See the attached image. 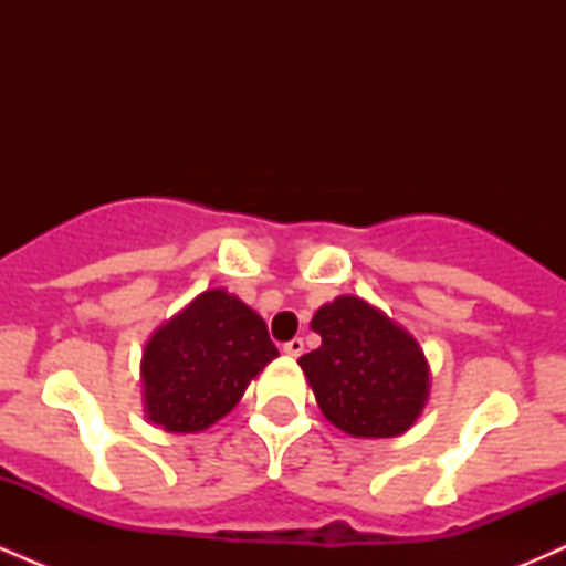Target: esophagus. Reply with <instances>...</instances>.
Masks as SVG:
<instances>
[{
	"label": "esophagus",
	"instance_id": "34e87169",
	"mask_svg": "<svg viewBox=\"0 0 566 566\" xmlns=\"http://www.w3.org/2000/svg\"><path fill=\"white\" fill-rule=\"evenodd\" d=\"M282 350H284V354H287V356H292V359H297V356L303 354V340H301V337H295V340L284 343Z\"/></svg>",
	"mask_w": 566,
	"mask_h": 566
}]
</instances>
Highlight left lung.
<instances>
[{
    "instance_id": "left-lung-1",
    "label": "left lung",
    "mask_w": 566,
    "mask_h": 566,
    "mask_svg": "<svg viewBox=\"0 0 566 566\" xmlns=\"http://www.w3.org/2000/svg\"><path fill=\"white\" fill-rule=\"evenodd\" d=\"M322 346L297 359L322 415L354 439L412 428L431 394V367L401 324L359 295H337L311 319Z\"/></svg>"
}]
</instances>
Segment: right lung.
Returning a JSON list of instances; mask_svg holds the SVG:
<instances>
[{"instance_id":"right-lung-1","label":"right lung","mask_w":566,"mask_h":566,"mask_svg":"<svg viewBox=\"0 0 566 566\" xmlns=\"http://www.w3.org/2000/svg\"><path fill=\"white\" fill-rule=\"evenodd\" d=\"M279 350L263 316L229 290H205L146 340L143 415L170 433H199L239 405Z\"/></svg>"}]
</instances>
